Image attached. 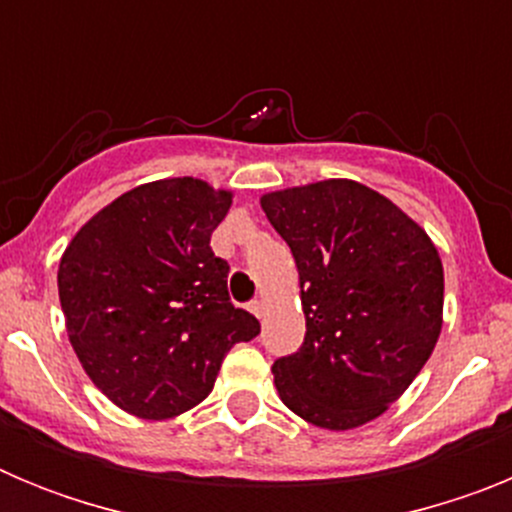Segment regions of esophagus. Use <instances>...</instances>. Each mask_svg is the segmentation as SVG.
<instances>
[{"label": "esophagus", "instance_id": "obj_1", "mask_svg": "<svg viewBox=\"0 0 512 512\" xmlns=\"http://www.w3.org/2000/svg\"><path fill=\"white\" fill-rule=\"evenodd\" d=\"M248 310H251L253 315H256V318H261V315H264V302H261V300H251V302H248Z\"/></svg>", "mask_w": 512, "mask_h": 512}]
</instances>
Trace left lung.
Returning a JSON list of instances; mask_svg holds the SVG:
<instances>
[{
  "mask_svg": "<svg viewBox=\"0 0 512 512\" xmlns=\"http://www.w3.org/2000/svg\"><path fill=\"white\" fill-rule=\"evenodd\" d=\"M300 271L305 341L274 384L307 423L348 431L382 415L441 333L443 266L418 223L374 189L328 179L261 197Z\"/></svg>",
  "mask_w": 512,
  "mask_h": 512,
  "instance_id": "1",
  "label": "left lung"
}]
</instances>
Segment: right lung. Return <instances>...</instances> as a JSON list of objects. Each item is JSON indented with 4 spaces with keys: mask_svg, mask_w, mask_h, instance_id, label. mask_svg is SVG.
<instances>
[{
    "mask_svg": "<svg viewBox=\"0 0 512 512\" xmlns=\"http://www.w3.org/2000/svg\"><path fill=\"white\" fill-rule=\"evenodd\" d=\"M230 192L182 176L99 210L58 266V297L84 372L125 413L164 420L200 405L235 343L261 333L230 302L210 248Z\"/></svg>",
    "mask_w": 512,
    "mask_h": 512,
    "instance_id": "1",
    "label": "right lung"
}]
</instances>
